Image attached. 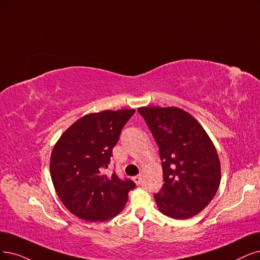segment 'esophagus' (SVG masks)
Here are the masks:
<instances>
[{"label": "esophagus", "instance_id": "1", "mask_svg": "<svg viewBox=\"0 0 260 260\" xmlns=\"http://www.w3.org/2000/svg\"><path fill=\"white\" fill-rule=\"evenodd\" d=\"M133 181L135 182L137 185H139L141 183V178H140V176H135V177L133 178Z\"/></svg>", "mask_w": 260, "mask_h": 260}]
</instances>
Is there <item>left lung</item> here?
Returning <instances> with one entry per match:
<instances>
[{"mask_svg": "<svg viewBox=\"0 0 260 260\" xmlns=\"http://www.w3.org/2000/svg\"><path fill=\"white\" fill-rule=\"evenodd\" d=\"M154 137L162 160L164 184L154 199L162 214L187 219L212 200L220 183V162L200 123L178 107L138 108Z\"/></svg>", "mask_w": 260, "mask_h": 260, "instance_id": "8db88e82", "label": "left lung"}]
</instances>
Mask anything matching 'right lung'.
<instances>
[{
    "instance_id": "1",
    "label": "right lung",
    "mask_w": 260,
    "mask_h": 260,
    "mask_svg": "<svg viewBox=\"0 0 260 260\" xmlns=\"http://www.w3.org/2000/svg\"><path fill=\"white\" fill-rule=\"evenodd\" d=\"M134 109L89 113L67 128L54 145L50 175L57 196L71 212L89 222L118 215L135 188L129 179L104 174L112 149Z\"/></svg>"
}]
</instances>
